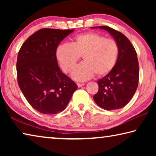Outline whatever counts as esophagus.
Returning <instances> with one entry per match:
<instances>
[{"mask_svg":"<svg viewBox=\"0 0 156 156\" xmlns=\"http://www.w3.org/2000/svg\"><path fill=\"white\" fill-rule=\"evenodd\" d=\"M77 85L78 87H83L84 85V83H77Z\"/></svg>","mask_w":156,"mask_h":156,"instance_id":"obj_1","label":"esophagus"}]
</instances>
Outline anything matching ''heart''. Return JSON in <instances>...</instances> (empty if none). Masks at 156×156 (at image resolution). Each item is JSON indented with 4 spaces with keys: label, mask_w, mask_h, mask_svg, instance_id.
<instances>
[{
    "label": "heart",
    "mask_w": 156,
    "mask_h": 156,
    "mask_svg": "<svg viewBox=\"0 0 156 156\" xmlns=\"http://www.w3.org/2000/svg\"><path fill=\"white\" fill-rule=\"evenodd\" d=\"M119 55V47L115 40L100 34L89 32L75 37L72 44L62 43L57 47L56 57L62 69L70 73L83 56V62L74 68L72 77L85 81L94 77L104 76L113 70Z\"/></svg>",
    "instance_id": "heart-1"
}]
</instances>
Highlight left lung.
<instances>
[{"mask_svg": "<svg viewBox=\"0 0 156 156\" xmlns=\"http://www.w3.org/2000/svg\"><path fill=\"white\" fill-rule=\"evenodd\" d=\"M106 30L119 47V55L114 68L98 81L99 89L94 100L105 110L119 109L133 98L138 88L139 64L133 46L126 37L107 26L92 27Z\"/></svg>", "mask_w": 156, "mask_h": 156, "instance_id": "8db88e82", "label": "left lung"}]
</instances>
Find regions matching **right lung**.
I'll return each instance as SVG.
<instances>
[{"mask_svg":"<svg viewBox=\"0 0 156 156\" xmlns=\"http://www.w3.org/2000/svg\"><path fill=\"white\" fill-rule=\"evenodd\" d=\"M73 31L41 29L29 37L18 52V85L31 107L44 114L62 112L78 88L60 71L56 57L57 47Z\"/></svg>","mask_w":156,"mask_h":156,"instance_id":"obj_1","label":"right lung"}]
</instances>
